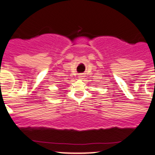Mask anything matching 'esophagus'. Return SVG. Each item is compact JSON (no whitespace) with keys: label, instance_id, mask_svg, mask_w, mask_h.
I'll return each mask as SVG.
<instances>
[{"label":"esophagus","instance_id":"esophagus-1","mask_svg":"<svg viewBox=\"0 0 155 155\" xmlns=\"http://www.w3.org/2000/svg\"><path fill=\"white\" fill-rule=\"evenodd\" d=\"M84 77H85L84 74H82V73H81V74H79V76H78V78H79V79H83Z\"/></svg>","mask_w":155,"mask_h":155}]
</instances>
